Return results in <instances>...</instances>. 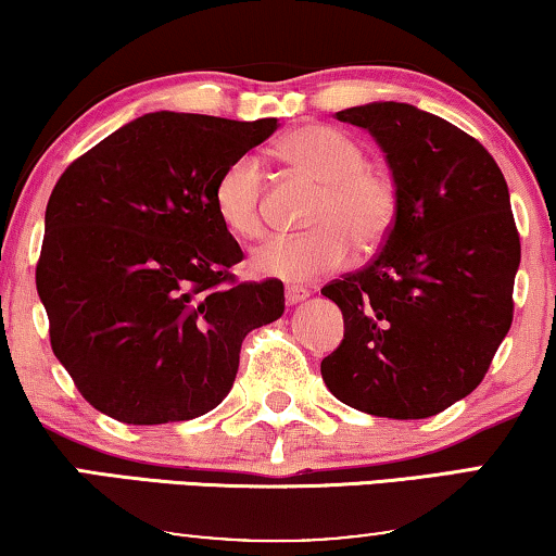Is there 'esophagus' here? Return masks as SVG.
Masks as SVG:
<instances>
[{
    "label": "esophagus",
    "mask_w": 556,
    "mask_h": 556,
    "mask_svg": "<svg viewBox=\"0 0 556 556\" xmlns=\"http://www.w3.org/2000/svg\"><path fill=\"white\" fill-rule=\"evenodd\" d=\"M303 299H308V291L301 286H288L286 288V303L288 306H295V303H301Z\"/></svg>",
    "instance_id": "34e87169"
}]
</instances>
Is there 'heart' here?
I'll return each mask as SVG.
<instances>
[{
    "label": "heart",
    "instance_id": "obj_1",
    "mask_svg": "<svg viewBox=\"0 0 556 556\" xmlns=\"http://www.w3.org/2000/svg\"><path fill=\"white\" fill-rule=\"evenodd\" d=\"M280 156L321 181L311 210V232L270 235L253 250L261 276L308 280L344 268L356 248L375 250L390 238L400 212L397 181L369 164L362 141L333 126L308 124L280 141ZM263 172L253 154L230 162L217 177L215 210L227 230L253 238L263 227Z\"/></svg>",
    "mask_w": 556,
    "mask_h": 556
}]
</instances>
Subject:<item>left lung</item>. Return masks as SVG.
Masks as SVG:
<instances>
[{"instance_id":"obj_1","label":"left lung","mask_w":556,"mask_h":556,"mask_svg":"<svg viewBox=\"0 0 556 556\" xmlns=\"http://www.w3.org/2000/svg\"><path fill=\"white\" fill-rule=\"evenodd\" d=\"M337 118L382 147L400 212L375 261L321 288L344 314L321 377L349 407L422 420L481 384L511 329L521 242L508 187L473 136L409 103Z\"/></svg>"}]
</instances>
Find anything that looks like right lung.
<instances>
[{"instance_id": "obj_1", "label": "right lung", "mask_w": 556, "mask_h": 556, "mask_svg": "<svg viewBox=\"0 0 556 556\" xmlns=\"http://www.w3.org/2000/svg\"><path fill=\"white\" fill-rule=\"evenodd\" d=\"M278 128L156 111L67 166L45 210L37 293L78 392L128 425L192 420L232 390L242 339L283 316V283H235L215 210L223 169Z\"/></svg>"}]
</instances>
